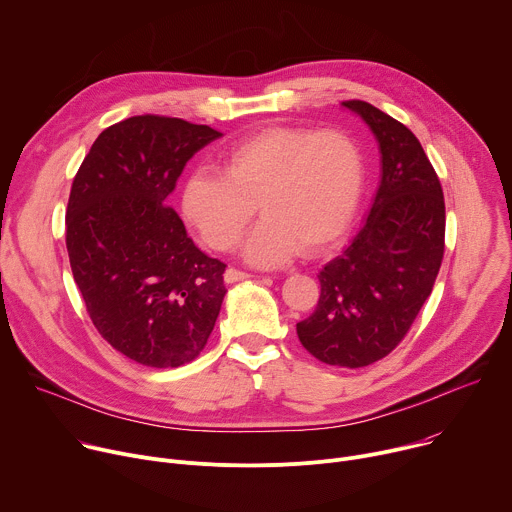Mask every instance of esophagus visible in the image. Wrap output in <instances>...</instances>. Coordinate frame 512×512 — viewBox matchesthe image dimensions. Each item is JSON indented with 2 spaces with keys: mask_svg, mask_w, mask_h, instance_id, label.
<instances>
[{
  "mask_svg": "<svg viewBox=\"0 0 512 512\" xmlns=\"http://www.w3.org/2000/svg\"><path fill=\"white\" fill-rule=\"evenodd\" d=\"M250 276H252V274H248V272H244V270H238V268H227L225 274H223L225 282H238V280H246V278H250Z\"/></svg>",
  "mask_w": 512,
  "mask_h": 512,
  "instance_id": "obj_1",
  "label": "esophagus"
}]
</instances>
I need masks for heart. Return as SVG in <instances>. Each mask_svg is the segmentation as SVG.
I'll return each mask as SVG.
<instances>
[{
	"mask_svg": "<svg viewBox=\"0 0 512 512\" xmlns=\"http://www.w3.org/2000/svg\"><path fill=\"white\" fill-rule=\"evenodd\" d=\"M364 162L339 130L274 126L219 156V175L197 170L183 187V213L207 246L234 250L256 217L264 221L244 246L256 266L329 250L360 203Z\"/></svg>",
	"mask_w": 512,
	"mask_h": 512,
	"instance_id": "b5f03b06",
	"label": "heart"
}]
</instances>
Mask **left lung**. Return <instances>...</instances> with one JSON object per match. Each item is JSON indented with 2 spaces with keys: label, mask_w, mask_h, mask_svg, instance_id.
I'll use <instances>...</instances> for the list:
<instances>
[{
  "label": "left lung",
  "mask_w": 512,
  "mask_h": 512,
  "mask_svg": "<svg viewBox=\"0 0 512 512\" xmlns=\"http://www.w3.org/2000/svg\"><path fill=\"white\" fill-rule=\"evenodd\" d=\"M342 105L376 136L382 177L360 234L317 274L321 295L297 335L319 362L362 368L403 342L433 291L445 250V201L407 126L360 99Z\"/></svg>",
  "instance_id": "1"
}]
</instances>
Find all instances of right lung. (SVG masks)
<instances>
[{"instance_id":"add662e5","label":"right lung","mask_w":512,"mask_h":512,"mask_svg":"<svg viewBox=\"0 0 512 512\" xmlns=\"http://www.w3.org/2000/svg\"><path fill=\"white\" fill-rule=\"evenodd\" d=\"M221 132L181 118L134 116L103 130L67 205V250L87 313L111 348L177 368L205 348L225 264L187 236L170 193L189 158Z\"/></svg>"}]
</instances>
